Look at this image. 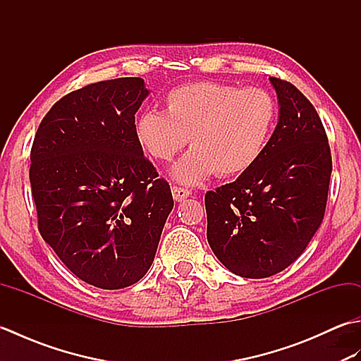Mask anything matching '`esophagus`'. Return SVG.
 Segmentation results:
<instances>
[{
  "instance_id": "34e87169",
  "label": "esophagus",
  "mask_w": 361,
  "mask_h": 361,
  "mask_svg": "<svg viewBox=\"0 0 361 361\" xmlns=\"http://www.w3.org/2000/svg\"><path fill=\"white\" fill-rule=\"evenodd\" d=\"M172 195L176 202H183L185 198H188L190 195V190L185 189V188H180V186H173L172 188Z\"/></svg>"
}]
</instances>
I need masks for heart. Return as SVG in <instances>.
<instances>
[{
  "instance_id": "1",
  "label": "heart",
  "mask_w": 361,
  "mask_h": 361,
  "mask_svg": "<svg viewBox=\"0 0 361 361\" xmlns=\"http://www.w3.org/2000/svg\"><path fill=\"white\" fill-rule=\"evenodd\" d=\"M276 121L278 105L265 90L195 82L169 91L166 113H141L135 135L157 161H171L189 140L192 149L176 161L171 175L181 185L194 186L216 172H247L267 150Z\"/></svg>"
}]
</instances>
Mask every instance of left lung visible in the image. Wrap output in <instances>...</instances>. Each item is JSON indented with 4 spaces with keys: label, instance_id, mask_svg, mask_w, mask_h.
<instances>
[{
    "label": "left lung",
    "instance_id": "1",
    "mask_svg": "<svg viewBox=\"0 0 361 361\" xmlns=\"http://www.w3.org/2000/svg\"><path fill=\"white\" fill-rule=\"evenodd\" d=\"M279 119L257 163L204 195L208 242L229 271L250 279L286 270L323 221L332 157L315 106L290 82L270 78Z\"/></svg>",
    "mask_w": 361,
    "mask_h": 361
}]
</instances>
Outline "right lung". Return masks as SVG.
<instances>
[{
	"label": "right lung",
	"instance_id": "obj_1",
	"mask_svg": "<svg viewBox=\"0 0 361 361\" xmlns=\"http://www.w3.org/2000/svg\"><path fill=\"white\" fill-rule=\"evenodd\" d=\"M147 96L141 78L75 90L46 113L30 149L42 237L71 273L104 290L147 273L173 208L171 186L136 141Z\"/></svg>",
	"mask_w": 361,
	"mask_h": 361
}]
</instances>
